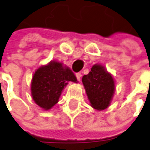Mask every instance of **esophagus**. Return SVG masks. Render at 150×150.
Segmentation results:
<instances>
[{
    "label": "esophagus",
    "instance_id": "obj_1",
    "mask_svg": "<svg viewBox=\"0 0 150 150\" xmlns=\"http://www.w3.org/2000/svg\"><path fill=\"white\" fill-rule=\"evenodd\" d=\"M76 77H77V79L79 81L81 80V78H82V73L81 72H78V73H76Z\"/></svg>",
    "mask_w": 150,
    "mask_h": 150
}]
</instances>
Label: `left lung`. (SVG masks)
<instances>
[{
	"mask_svg": "<svg viewBox=\"0 0 150 150\" xmlns=\"http://www.w3.org/2000/svg\"><path fill=\"white\" fill-rule=\"evenodd\" d=\"M90 105L96 110L108 108L116 91V82L102 64H94L82 79Z\"/></svg>",
	"mask_w": 150,
	"mask_h": 150,
	"instance_id": "1",
	"label": "left lung"
}]
</instances>
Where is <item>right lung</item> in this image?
Instances as JSON below:
<instances>
[{
    "instance_id": "obj_1",
    "label": "right lung",
    "mask_w": 150,
    "mask_h": 150,
    "mask_svg": "<svg viewBox=\"0 0 150 150\" xmlns=\"http://www.w3.org/2000/svg\"><path fill=\"white\" fill-rule=\"evenodd\" d=\"M72 82L79 81L71 70L62 62L51 61L38 67L31 80V96L44 110H49L59 101L63 89Z\"/></svg>"
}]
</instances>
